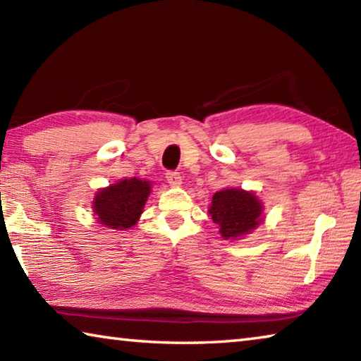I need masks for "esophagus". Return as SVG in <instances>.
Returning a JSON list of instances; mask_svg holds the SVG:
<instances>
[{
	"mask_svg": "<svg viewBox=\"0 0 361 361\" xmlns=\"http://www.w3.org/2000/svg\"><path fill=\"white\" fill-rule=\"evenodd\" d=\"M166 178H167V183L170 186H173V188L181 186V175L178 172H169Z\"/></svg>",
	"mask_w": 361,
	"mask_h": 361,
	"instance_id": "1",
	"label": "esophagus"
}]
</instances>
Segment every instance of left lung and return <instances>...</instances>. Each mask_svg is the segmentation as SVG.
<instances>
[{"label": "left lung", "instance_id": "obj_1", "mask_svg": "<svg viewBox=\"0 0 361 361\" xmlns=\"http://www.w3.org/2000/svg\"><path fill=\"white\" fill-rule=\"evenodd\" d=\"M264 205L253 191L226 188L213 194L209 213L224 240H239L264 221Z\"/></svg>", "mask_w": 361, "mask_h": 361}]
</instances>
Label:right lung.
<instances>
[{"instance_id": "1", "label": "right lung", "mask_w": 361, "mask_h": 361, "mask_svg": "<svg viewBox=\"0 0 361 361\" xmlns=\"http://www.w3.org/2000/svg\"><path fill=\"white\" fill-rule=\"evenodd\" d=\"M151 188L152 181L137 176L100 188L92 200L95 221L103 228L116 231H127L135 226L142 216Z\"/></svg>"}]
</instances>
